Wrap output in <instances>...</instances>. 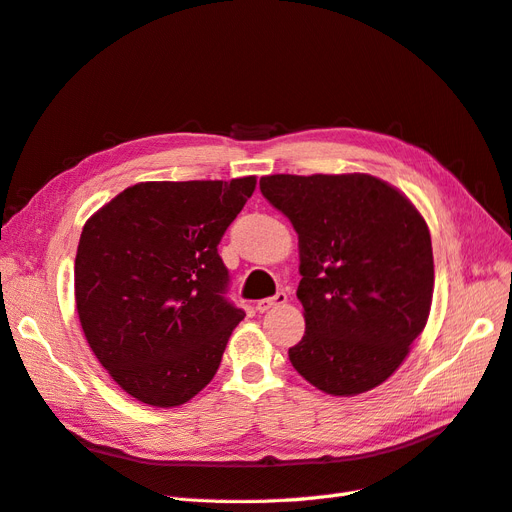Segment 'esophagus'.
<instances>
[{
    "label": "esophagus",
    "instance_id": "esophagus-1",
    "mask_svg": "<svg viewBox=\"0 0 512 512\" xmlns=\"http://www.w3.org/2000/svg\"><path fill=\"white\" fill-rule=\"evenodd\" d=\"M286 301H288V294H286V292H277L275 297L260 299V301L256 303V309H258V312H269L271 307H275V305H284Z\"/></svg>",
    "mask_w": 512,
    "mask_h": 512
}]
</instances>
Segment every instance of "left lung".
Wrapping results in <instances>:
<instances>
[{"mask_svg":"<svg viewBox=\"0 0 512 512\" xmlns=\"http://www.w3.org/2000/svg\"><path fill=\"white\" fill-rule=\"evenodd\" d=\"M260 192L299 235L305 335L292 367L329 395H359L404 363L433 297L429 228L371 175H269Z\"/></svg>","mask_w":512,"mask_h":512,"instance_id":"left-lung-1","label":"left lung"}]
</instances>
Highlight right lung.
<instances>
[{
  "mask_svg": "<svg viewBox=\"0 0 512 512\" xmlns=\"http://www.w3.org/2000/svg\"><path fill=\"white\" fill-rule=\"evenodd\" d=\"M254 188L256 177L136 183L83 226L74 260L83 333L143 404L181 406L218 371L245 316L226 299L218 245Z\"/></svg>",
  "mask_w": 512,
  "mask_h": 512,
  "instance_id": "obj_1",
  "label": "right lung"
}]
</instances>
